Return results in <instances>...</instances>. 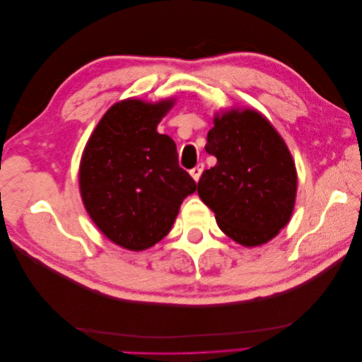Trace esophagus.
Wrapping results in <instances>:
<instances>
[{
	"instance_id": "1",
	"label": "esophagus",
	"mask_w": 362,
	"mask_h": 362,
	"mask_svg": "<svg viewBox=\"0 0 362 362\" xmlns=\"http://www.w3.org/2000/svg\"><path fill=\"white\" fill-rule=\"evenodd\" d=\"M202 172H204V163H199L198 166H194V168L190 170L192 178H193L196 182H198V181H199V178H201Z\"/></svg>"
}]
</instances>
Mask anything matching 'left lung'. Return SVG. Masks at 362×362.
<instances>
[{"label":"left lung","mask_w":362,"mask_h":362,"mask_svg":"<svg viewBox=\"0 0 362 362\" xmlns=\"http://www.w3.org/2000/svg\"><path fill=\"white\" fill-rule=\"evenodd\" d=\"M205 151L217 158L202 172L199 198L218 228L243 246H259L290 221L298 175L286 141L261 113L225 112L214 117Z\"/></svg>","instance_id":"1"}]
</instances>
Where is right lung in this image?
<instances>
[{"instance_id":"1","label":"right lung","mask_w":362,"mask_h":362,"mask_svg":"<svg viewBox=\"0 0 362 362\" xmlns=\"http://www.w3.org/2000/svg\"><path fill=\"white\" fill-rule=\"evenodd\" d=\"M173 100H125L96 125L80 164V192L103 234L129 250L168 235L196 182L178 164L175 141L157 133Z\"/></svg>"}]
</instances>
